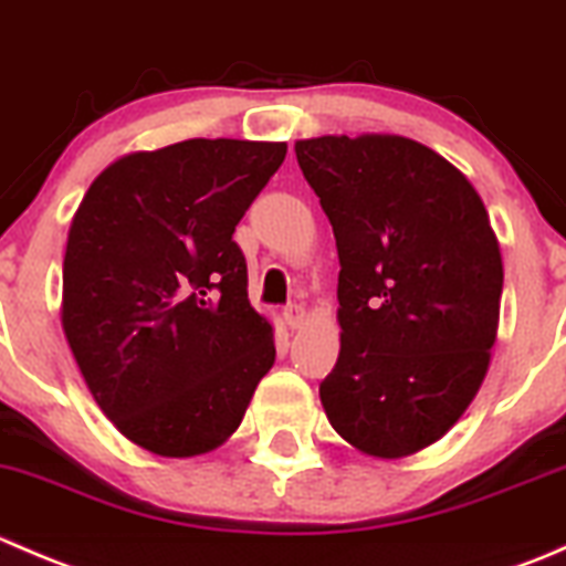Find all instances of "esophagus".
<instances>
[{"label":"esophagus","instance_id":"obj_1","mask_svg":"<svg viewBox=\"0 0 566 566\" xmlns=\"http://www.w3.org/2000/svg\"><path fill=\"white\" fill-rule=\"evenodd\" d=\"M282 317H284V323L290 325V328H301V325H304V319H306V312H304V306L290 304V306H284Z\"/></svg>","mask_w":566,"mask_h":566}]
</instances>
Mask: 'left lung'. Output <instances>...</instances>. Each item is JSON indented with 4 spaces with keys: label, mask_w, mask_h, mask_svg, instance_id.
Listing matches in <instances>:
<instances>
[{
    "label": "left lung",
    "mask_w": 566,
    "mask_h": 566,
    "mask_svg": "<svg viewBox=\"0 0 566 566\" xmlns=\"http://www.w3.org/2000/svg\"><path fill=\"white\" fill-rule=\"evenodd\" d=\"M339 251L331 427L364 454L408 458L476 397L499 331V238L482 197L430 147L391 134L295 142Z\"/></svg>",
    "instance_id": "1"
}]
</instances>
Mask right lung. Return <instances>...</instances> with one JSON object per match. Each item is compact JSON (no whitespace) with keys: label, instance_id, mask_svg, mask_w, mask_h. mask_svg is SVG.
Returning a JSON list of instances; mask_svg holds the SVG:
<instances>
[{"label":"right lung","instance_id":"add662e5","mask_svg":"<svg viewBox=\"0 0 566 566\" xmlns=\"http://www.w3.org/2000/svg\"><path fill=\"white\" fill-rule=\"evenodd\" d=\"M284 142L186 139L117 158L84 193L62 265V328L106 419L136 447H221L273 367L238 221Z\"/></svg>","mask_w":566,"mask_h":566}]
</instances>
